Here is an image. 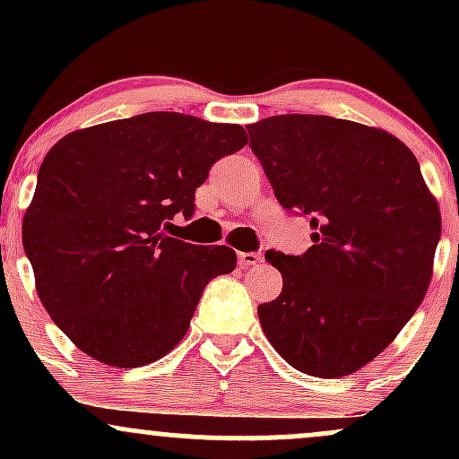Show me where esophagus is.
Here are the masks:
<instances>
[{
	"label": "esophagus",
	"mask_w": 459,
	"mask_h": 459,
	"mask_svg": "<svg viewBox=\"0 0 459 459\" xmlns=\"http://www.w3.org/2000/svg\"><path fill=\"white\" fill-rule=\"evenodd\" d=\"M263 259L261 252H239L237 255V261H239L241 267H247V265H256Z\"/></svg>",
	"instance_id": "34e87169"
}]
</instances>
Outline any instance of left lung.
<instances>
[{
  "instance_id": "obj_1",
  "label": "left lung",
  "mask_w": 459,
  "mask_h": 459,
  "mask_svg": "<svg viewBox=\"0 0 459 459\" xmlns=\"http://www.w3.org/2000/svg\"><path fill=\"white\" fill-rule=\"evenodd\" d=\"M246 129L273 196L315 229L304 255L267 252L282 291L259 304L261 328L298 371L350 376L386 350L423 302L438 204L412 151L386 131L313 114Z\"/></svg>"
}]
</instances>
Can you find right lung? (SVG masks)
Segmentation results:
<instances>
[{
  "label": "right lung",
  "mask_w": 459,
  "mask_h": 459,
  "mask_svg": "<svg viewBox=\"0 0 459 459\" xmlns=\"http://www.w3.org/2000/svg\"><path fill=\"white\" fill-rule=\"evenodd\" d=\"M239 125L149 112L73 131L47 152L23 218L36 291L83 354L131 368L186 336L204 287L235 250L170 237L218 160L244 149Z\"/></svg>",
  "instance_id": "1"
}]
</instances>
